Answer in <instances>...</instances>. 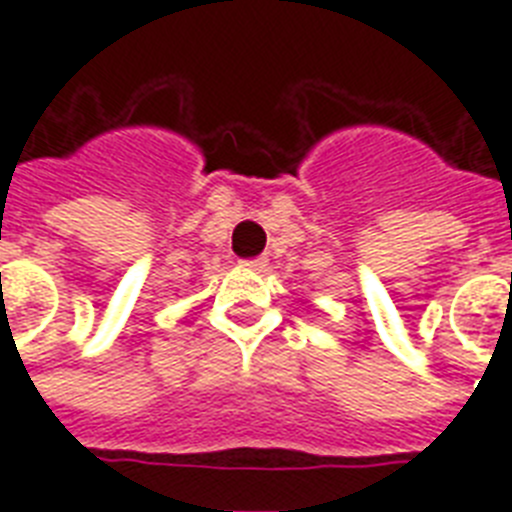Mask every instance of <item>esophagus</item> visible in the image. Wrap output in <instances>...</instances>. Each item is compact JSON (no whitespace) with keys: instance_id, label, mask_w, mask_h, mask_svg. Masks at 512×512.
<instances>
[{"instance_id":"obj_1","label":"esophagus","mask_w":512,"mask_h":512,"mask_svg":"<svg viewBox=\"0 0 512 512\" xmlns=\"http://www.w3.org/2000/svg\"><path fill=\"white\" fill-rule=\"evenodd\" d=\"M241 265L249 268V271H263L265 265H268V260H265V257H255V260H241Z\"/></svg>"}]
</instances>
